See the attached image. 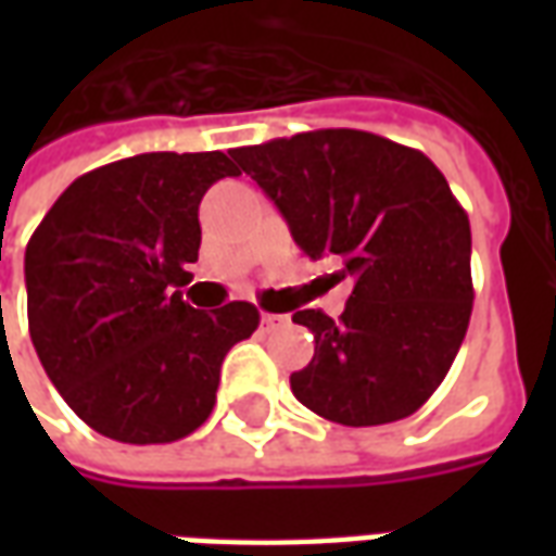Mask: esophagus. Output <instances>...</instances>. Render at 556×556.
<instances>
[{
    "label": "esophagus",
    "instance_id": "esophagus-1",
    "mask_svg": "<svg viewBox=\"0 0 556 556\" xmlns=\"http://www.w3.org/2000/svg\"><path fill=\"white\" fill-rule=\"evenodd\" d=\"M289 321L286 315H277V313H262L258 315V327L265 330V333H270V330H277V327H282Z\"/></svg>",
    "mask_w": 556,
    "mask_h": 556
}]
</instances>
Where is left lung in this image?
Instances as JSON below:
<instances>
[{
    "instance_id": "8db88e82",
    "label": "left lung",
    "mask_w": 556,
    "mask_h": 556,
    "mask_svg": "<svg viewBox=\"0 0 556 556\" xmlns=\"http://www.w3.org/2000/svg\"><path fill=\"white\" fill-rule=\"evenodd\" d=\"M309 258L351 279L345 313L291 315L315 354L291 393L342 426L410 417L450 372L473 309L470 223L422 151L366 130H309L235 148Z\"/></svg>"
}]
</instances>
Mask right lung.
Segmentation results:
<instances>
[{
  "mask_svg": "<svg viewBox=\"0 0 556 556\" xmlns=\"http://www.w3.org/2000/svg\"><path fill=\"white\" fill-rule=\"evenodd\" d=\"M238 175L223 151H154L79 175L26 247L31 345L71 410L122 443H172L214 410L219 366L258 309L199 313V202Z\"/></svg>",
  "mask_w": 556,
  "mask_h": 556,
  "instance_id": "obj_1",
  "label": "right lung"
}]
</instances>
